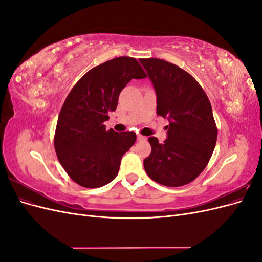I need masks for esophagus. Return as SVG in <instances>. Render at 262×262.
<instances>
[{"label": "esophagus", "instance_id": "34e87169", "mask_svg": "<svg viewBox=\"0 0 262 262\" xmlns=\"http://www.w3.org/2000/svg\"><path fill=\"white\" fill-rule=\"evenodd\" d=\"M137 138H138V140H139V141H145V140H146V138H145V137H143V136H141V134H138V137H137Z\"/></svg>", "mask_w": 262, "mask_h": 262}]
</instances>
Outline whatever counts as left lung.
Wrapping results in <instances>:
<instances>
[{
  "label": "left lung",
  "instance_id": "1",
  "mask_svg": "<svg viewBox=\"0 0 262 262\" xmlns=\"http://www.w3.org/2000/svg\"><path fill=\"white\" fill-rule=\"evenodd\" d=\"M140 62L156 92V113L169 121L164 143L148 138L152 152L143 162L144 169L163 186H185L207 167L216 144L210 100L200 84L176 64L154 58Z\"/></svg>",
  "mask_w": 262,
  "mask_h": 262
}]
</instances>
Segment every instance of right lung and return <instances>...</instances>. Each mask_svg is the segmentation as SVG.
<instances>
[{
    "instance_id": "obj_1",
    "label": "right lung",
    "mask_w": 262,
    "mask_h": 262,
    "mask_svg": "<svg viewBox=\"0 0 262 262\" xmlns=\"http://www.w3.org/2000/svg\"><path fill=\"white\" fill-rule=\"evenodd\" d=\"M140 63L119 57L84 74L63 104L54 134L58 160L77 185L98 188L113 181L122 156L137 140L134 132L106 130L122 89L132 78H144Z\"/></svg>"
}]
</instances>
